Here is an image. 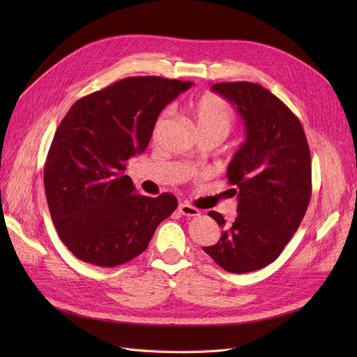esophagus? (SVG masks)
<instances>
[{
    "instance_id": "obj_1",
    "label": "esophagus",
    "mask_w": 357,
    "mask_h": 357,
    "mask_svg": "<svg viewBox=\"0 0 357 357\" xmlns=\"http://www.w3.org/2000/svg\"><path fill=\"white\" fill-rule=\"evenodd\" d=\"M178 210H179V213H181L182 215H185V217H197V215L201 214L198 208L192 207V205H190V204H179Z\"/></svg>"
}]
</instances>
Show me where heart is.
<instances>
[{
  "instance_id": "b5f03b06",
  "label": "heart",
  "mask_w": 357,
  "mask_h": 357,
  "mask_svg": "<svg viewBox=\"0 0 357 357\" xmlns=\"http://www.w3.org/2000/svg\"><path fill=\"white\" fill-rule=\"evenodd\" d=\"M188 114L197 133L199 135H215L221 139L226 137L234 123L236 114L231 105L214 93H205L198 100L188 105ZM166 114H162L153 128V135H158L165 124Z\"/></svg>"
}]
</instances>
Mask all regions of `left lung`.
<instances>
[{
	"mask_svg": "<svg viewBox=\"0 0 357 357\" xmlns=\"http://www.w3.org/2000/svg\"><path fill=\"white\" fill-rule=\"evenodd\" d=\"M211 89L231 104L246 126V140L227 167L237 194V217L221 227L220 241L202 248L217 265L248 273L275 261L301 224L311 199V155L301 121L259 84L221 82Z\"/></svg>",
	"mask_w": 357,
	"mask_h": 357,
	"instance_id": "1",
	"label": "left lung"
}]
</instances>
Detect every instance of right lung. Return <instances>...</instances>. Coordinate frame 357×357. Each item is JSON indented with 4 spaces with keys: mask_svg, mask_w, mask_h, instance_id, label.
<instances>
[{
    "mask_svg": "<svg viewBox=\"0 0 357 357\" xmlns=\"http://www.w3.org/2000/svg\"><path fill=\"white\" fill-rule=\"evenodd\" d=\"M191 85L124 78L78 100L61 121L45 163V192L56 231L79 260L127 264L176 210L175 195H140L124 171L147 147L160 111Z\"/></svg>",
    "mask_w": 357,
    "mask_h": 357,
    "instance_id": "1",
    "label": "right lung"
}]
</instances>
